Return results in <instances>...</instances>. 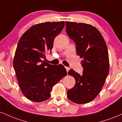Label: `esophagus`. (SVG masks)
I'll use <instances>...</instances> for the list:
<instances>
[{
	"instance_id": "esophagus-1",
	"label": "esophagus",
	"mask_w": 122,
	"mask_h": 122,
	"mask_svg": "<svg viewBox=\"0 0 122 122\" xmlns=\"http://www.w3.org/2000/svg\"><path fill=\"white\" fill-rule=\"evenodd\" d=\"M65 68H66V69L67 72H68V71H69V70H70V68L68 67H65Z\"/></svg>"
}]
</instances>
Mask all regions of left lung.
Instances as JSON below:
<instances>
[{
  "instance_id": "left-lung-1",
  "label": "left lung",
  "mask_w": 122,
  "mask_h": 122,
  "mask_svg": "<svg viewBox=\"0 0 122 122\" xmlns=\"http://www.w3.org/2000/svg\"><path fill=\"white\" fill-rule=\"evenodd\" d=\"M67 34L75 42L76 54L83 60L82 74L71 69L68 74L76 79L67 97L76 104L92 102L102 91L109 70L108 51L103 37L89 24L66 22Z\"/></svg>"
}]
</instances>
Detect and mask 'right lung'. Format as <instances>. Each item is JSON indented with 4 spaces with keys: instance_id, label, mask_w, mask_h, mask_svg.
I'll use <instances>...</instances> for the list:
<instances>
[{
    "instance_id": "1",
    "label": "right lung",
    "mask_w": 122,
    "mask_h": 122,
    "mask_svg": "<svg viewBox=\"0 0 122 122\" xmlns=\"http://www.w3.org/2000/svg\"><path fill=\"white\" fill-rule=\"evenodd\" d=\"M64 26L65 21L35 25L19 40L13 66L20 90L29 100L48 99L52 87L67 75L63 66L50 65L46 61V53L52 50L55 38Z\"/></svg>"
}]
</instances>
